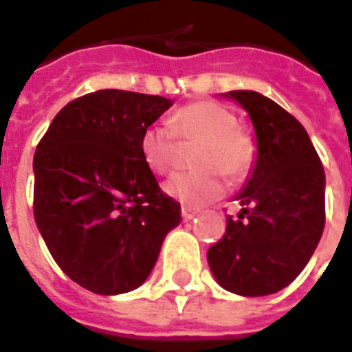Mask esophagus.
I'll return each mask as SVG.
<instances>
[{"label":"esophagus","mask_w":352,"mask_h":352,"mask_svg":"<svg viewBox=\"0 0 352 352\" xmlns=\"http://www.w3.org/2000/svg\"><path fill=\"white\" fill-rule=\"evenodd\" d=\"M181 216L184 221H190V219H194L195 216H197V210H194V208H188V206H182Z\"/></svg>","instance_id":"34e87169"}]
</instances>
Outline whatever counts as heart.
Here are the masks:
<instances>
[{
  "instance_id": "obj_1",
  "label": "heart",
  "mask_w": 352,
  "mask_h": 352,
  "mask_svg": "<svg viewBox=\"0 0 352 352\" xmlns=\"http://www.w3.org/2000/svg\"><path fill=\"white\" fill-rule=\"evenodd\" d=\"M236 125L234 112L223 104L214 101L186 104L173 112L166 125L153 123L142 131V158L153 173L166 175L177 166V142L181 146H195L192 164L199 170L168 179L164 192L186 205H205L223 194L221 175L229 181H240L253 166V140Z\"/></svg>"
}]
</instances>
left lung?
I'll list each match as a JSON object with an SVG mask.
<instances>
[{
  "mask_svg": "<svg viewBox=\"0 0 352 352\" xmlns=\"http://www.w3.org/2000/svg\"><path fill=\"white\" fill-rule=\"evenodd\" d=\"M253 123L256 160L238 218L227 216L223 238L206 258L227 292L243 297L275 294L294 283L318 248L325 227V171L301 123L262 94H223Z\"/></svg>",
  "mask_w": 352,
  "mask_h": 352,
  "instance_id": "8db88e82",
  "label": "left lung"
}]
</instances>
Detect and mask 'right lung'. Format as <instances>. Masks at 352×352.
Returning a JSON list of instances; mask_svg holds the SVG:
<instances>
[{
  "label": "right lung",
  "mask_w": 352,
  "mask_h": 352,
  "mask_svg": "<svg viewBox=\"0 0 352 352\" xmlns=\"http://www.w3.org/2000/svg\"><path fill=\"white\" fill-rule=\"evenodd\" d=\"M173 101L98 90L53 118L34 153V221L74 283L118 295L146 283L181 205L158 188L142 131Z\"/></svg>",
  "instance_id": "obj_1"
}]
</instances>
